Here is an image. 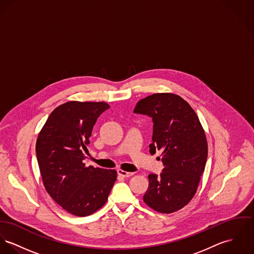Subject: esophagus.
I'll return each instance as SVG.
<instances>
[{
	"mask_svg": "<svg viewBox=\"0 0 254 254\" xmlns=\"http://www.w3.org/2000/svg\"><path fill=\"white\" fill-rule=\"evenodd\" d=\"M117 174L119 175V176H121V177H123V178H130V177H132L133 175H134V173H129V172H125V171H123V170H117Z\"/></svg>",
	"mask_w": 254,
	"mask_h": 254,
	"instance_id": "esophagus-1",
	"label": "esophagus"
}]
</instances>
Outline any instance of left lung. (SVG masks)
Wrapping results in <instances>:
<instances>
[{
  "instance_id": "obj_1",
  "label": "left lung",
  "mask_w": 254,
  "mask_h": 254,
  "mask_svg": "<svg viewBox=\"0 0 254 254\" xmlns=\"http://www.w3.org/2000/svg\"><path fill=\"white\" fill-rule=\"evenodd\" d=\"M134 114L152 119L151 155L163 163L162 173L149 174L144 203L163 213L186 206L196 193L205 171L208 143L196 113L175 94L157 93L138 102Z\"/></svg>"
}]
</instances>
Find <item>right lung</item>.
Returning <instances> with one entry per match:
<instances>
[{
    "label": "right lung",
    "instance_id": "add662e5",
    "mask_svg": "<svg viewBox=\"0 0 254 254\" xmlns=\"http://www.w3.org/2000/svg\"><path fill=\"white\" fill-rule=\"evenodd\" d=\"M110 106L104 102H68L48 116L36 143L47 193L76 216L102 208L116 181V170L85 167L93 126Z\"/></svg>",
    "mask_w": 254,
    "mask_h": 254
}]
</instances>
